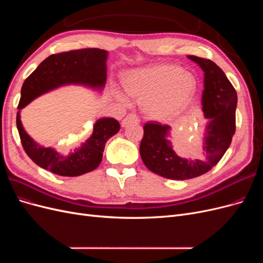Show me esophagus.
<instances>
[{
	"instance_id": "34e87169",
	"label": "esophagus",
	"mask_w": 263,
	"mask_h": 263,
	"mask_svg": "<svg viewBox=\"0 0 263 263\" xmlns=\"http://www.w3.org/2000/svg\"><path fill=\"white\" fill-rule=\"evenodd\" d=\"M138 123H139V118L136 115H135V114H128L122 121V126L123 127H127L128 125L138 124Z\"/></svg>"
}]
</instances>
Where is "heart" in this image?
I'll list each match as a JSON object with an SVG mask.
<instances>
[{
	"label": "heart",
	"instance_id": "heart-1",
	"mask_svg": "<svg viewBox=\"0 0 263 263\" xmlns=\"http://www.w3.org/2000/svg\"><path fill=\"white\" fill-rule=\"evenodd\" d=\"M124 87L130 97L141 102L144 113L155 121H170L184 112L196 92L195 77L181 67L168 62L153 63L128 71ZM116 98L128 103L124 94L115 91Z\"/></svg>",
	"mask_w": 263,
	"mask_h": 263
}]
</instances>
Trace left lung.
Returning a JSON list of instances; mask_svg holds the SVG:
<instances>
[{
    "label": "left lung",
    "instance_id": "8db88e82",
    "mask_svg": "<svg viewBox=\"0 0 263 263\" xmlns=\"http://www.w3.org/2000/svg\"><path fill=\"white\" fill-rule=\"evenodd\" d=\"M204 72L202 112L205 125L202 153L195 159L177 155L171 142V126L148 123L140 142V157L147 168L171 180L200 177L216 165L228 149L236 130L237 93L216 63L187 55Z\"/></svg>",
    "mask_w": 263,
    "mask_h": 263
}]
</instances>
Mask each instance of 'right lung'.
<instances>
[{
  "instance_id": "add662e5",
  "label": "right lung",
  "mask_w": 263,
  "mask_h": 263,
  "mask_svg": "<svg viewBox=\"0 0 263 263\" xmlns=\"http://www.w3.org/2000/svg\"><path fill=\"white\" fill-rule=\"evenodd\" d=\"M107 57L106 50L94 48L51 54L23 83L16 125L24 150L41 168L61 177H78L97 169L101 163L106 141L121 129L115 118H99L91 136L74 153L65 156L52 147L42 146L29 136L22 124L21 110L41 95L61 86L81 85L102 92L106 83Z\"/></svg>"
}]
</instances>
